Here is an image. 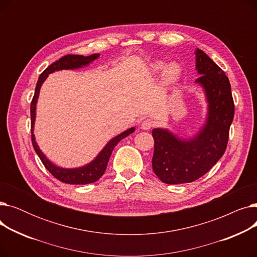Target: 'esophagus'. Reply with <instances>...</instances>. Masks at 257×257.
<instances>
[{
    "instance_id": "34e87169",
    "label": "esophagus",
    "mask_w": 257,
    "mask_h": 257,
    "mask_svg": "<svg viewBox=\"0 0 257 257\" xmlns=\"http://www.w3.org/2000/svg\"><path fill=\"white\" fill-rule=\"evenodd\" d=\"M153 126H154V121L150 118H147V119L143 120V123H142V129L143 130H149Z\"/></svg>"
}]
</instances>
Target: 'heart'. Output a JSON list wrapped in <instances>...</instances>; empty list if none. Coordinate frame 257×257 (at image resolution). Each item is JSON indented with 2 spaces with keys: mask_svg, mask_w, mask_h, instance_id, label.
<instances>
[{
  "mask_svg": "<svg viewBox=\"0 0 257 257\" xmlns=\"http://www.w3.org/2000/svg\"><path fill=\"white\" fill-rule=\"evenodd\" d=\"M155 69H160L161 63L160 62H156L155 63ZM180 75V67L178 64L176 63H171L167 66V69L165 71V80L167 82H173V81L176 80Z\"/></svg>",
  "mask_w": 257,
  "mask_h": 257,
  "instance_id": "obj_1",
  "label": "heart"
}]
</instances>
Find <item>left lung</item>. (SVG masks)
<instances>
[{"mask_svg": "<svg viewBox=\"0 0 257 257\" xmlns=\"http://www.w3.org/2000/svg\"><path fill=\"white\" fill-rule=\"evenodd\" d=\"M195 82L204 89L208 103L204 126L192 139L182 140L167 129L152 130L154 154L152 168L167 184L193 182L205 175L225 153L234 103L229 79L206 54L196 50Z\"/></svg>", "mask_w": 257, "mask_h": 257, "instance_id": "obj_1", "label": "left lung"}]
</instances>
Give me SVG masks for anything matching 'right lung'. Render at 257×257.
I'll return each instance as SVG.
<instances>
[{
  "mask_svg": "<svg viewBox=\"0 0 257 257\" xmlns=\"http://www.w3.org/2000/svg\"><path fill=\"white\" fill-rule=\"evenodd\" d=\"M100 56V54H92L90 56H82V55H65L61 57L59 60L55 61L49 65L47 69L40 74L38 81L36 83L35 92L31 102V139H32V145L36 154L42 160L45 168L53 175L54 177L58 179L59 181L67 184H88L98 181L102 176L107 168L108 160L113 151V148L123 139L127 138L129 134L133 133L136 128L132 127L124 132H121L118 136L113 138L108 142V144L103 148V150L98 154V156L94 158L92 161L86 166L76 168V169H64L59 168L52 164L51 161L45 156V154L40 151L37 143L35 142V137L33 134L34 129V123H35V110H36V103L38 99V94L42 84L45 82L48 75L51 73H54L55 71H61V70H73V69H79V67L85 66L89 64L94 59H97Z\"/></svg>",
  "mask_w": 257,
  "mask_h": 257,
  "instance_id": "add662e5",
  "label": "right lung"
}]
</instances>
